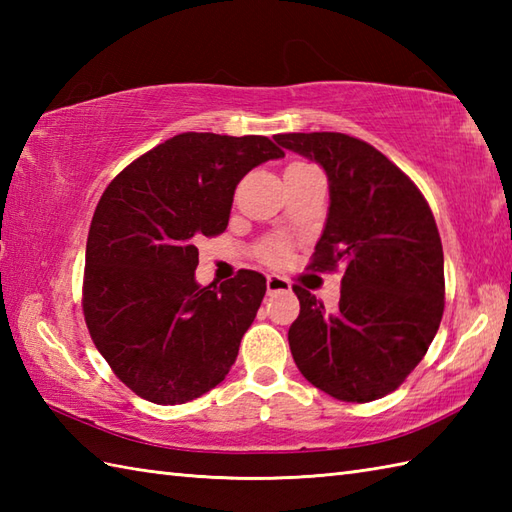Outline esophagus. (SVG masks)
Listing matches in <instances>:
<instances>
[{
	"label": "esophagus",
	"instance_id": "34e87169",
	"mask_svg": "<svg viewBox=\"0 0 512 512\" xmlns=\"http://www.w3.org/2000/svg\"><path fill=\"white\" fill-rule=\"evenodd\" d=\"M266 290H268V295H275V292H290L292 286H290V281L284 279V277L268 275L266 277Z\"/></svg>",
	"mask_w": 512,
	"mask_h": 512
}]
</instances>
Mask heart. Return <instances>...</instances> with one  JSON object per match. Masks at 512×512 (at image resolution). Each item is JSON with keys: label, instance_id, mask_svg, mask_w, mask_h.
<instances>
[{"label": "heart", "instance_id": "obj_1", "mask_svg": "<svg viewBox=\"0 0 512 512\" xmlns=\"http://www.w3.org/2000/svg\"><path fill=\"white\" fill-rule=\"evenodd\" d=\"M288 255V246L284 242H268L262 250V257L268 264H281Z\"/></svg>", "mask_w": 512, "mask_h": 512}]
</instances>
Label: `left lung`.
<instances>
[{
	"label": "left lung",
	"mask_w": 512,
	"mask_h": 512,
	"mask_svg": "<svg viewBox=\"0 0 512 512\" xmlns=\"http://www.w3.org/2000/svg\"><path fill=\"white\" fill-rule=\"evenodd\" d=\"M328 173L330 211L308 268L343 270L334 312L301 286L288 343L299 372L345 402L398 389L427 354L444 312V255L427 200L407 173L361 138L279 134Z\"/></svg>",
	"instance_id": "8db88e82"
}]
</instances>
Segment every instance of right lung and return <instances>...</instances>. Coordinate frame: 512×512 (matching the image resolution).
I'll use <instances>...</instances> for the list:
<instances>
[{
    "mask_svg": "<svg viewBox=\"0 0 512 512\" xmlns=\"http://www.w3.org/2000/svg\"><path fill=\"white\" fill-rule=\"evenodd\" d=\"M281 156L266 136L184 132L103 191L85 248L83 314L96 350L136 396L182 405L226 378L266 277L239 270L202 288L195 244L226 231L239 180Z\"/></svg>",
    "mask_w": 512,
    "mask_h": 512,
    "instance_id": "add662e5",
    "label": "right lung"
}]
</instances>
